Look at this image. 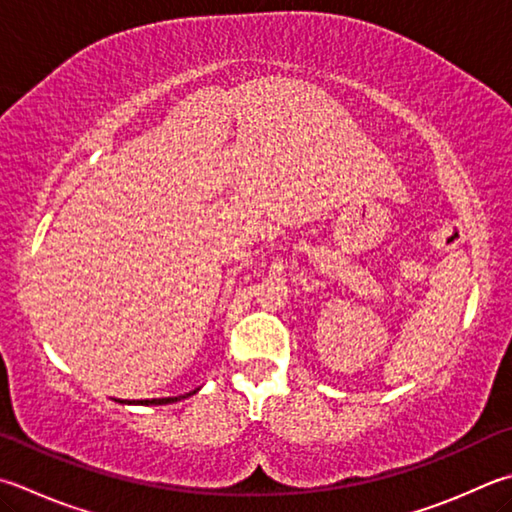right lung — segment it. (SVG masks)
Wrapping results in <instances>:
<instances>
[{
    "label": "right lung",
    "mask_w": 512,
    "mask_h": 512,
    "mask_svg": "<svg viewBox=\"0 0 512 512\" xmlns=\"http://www.w3.org/2000/svg\"><path fill=\"white\" fill-rule=\"evenodd\" d=\"M185 396H176V398H147V401H141V405H165V403H174V401H181Z\"/></svg>",
    "instance_id": "1"
}]
</instances>
